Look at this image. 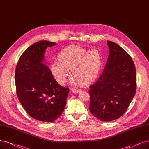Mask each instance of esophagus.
Here are the masks:
<instances>
[{"label":"esophagus","mask_w":149,"mask_h":149,"mask_svg":"<svg viewBox=\"0 0 149 149\" xmlns=\"http://www.w3.org/2000/svg\"><path fill=\"white\" fill-rule=\"evenodd\" d=\"M71 91L73 92H79L81 91V89H75V88H72L71 89Z\"/></svg>","instance_id":"esophagus-1"}]
</instances>
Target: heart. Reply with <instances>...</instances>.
<instances>
[{"label": "heart", "mask_w": 149, "mask_h": 149, "mask_svg": "<svg viewBox=\"0 0 149 149\" xmlns=\"http://www.w3.org/2000/svg\"><path fill=\"white\" fill-rule=\"evenodd\" d=\"M57 62L51 64L50 70L60 83H63L69 71L73 78L81 84L92 83L98 76L102 64V57L97 49L88 50L78 45H70L61 49L57 55Z\"/></svg>", "instance_id": "b5f03b06"}]
</instances>
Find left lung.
<instances>
[{
    "instance_id": "obj_1",
    "label": "left lung",
    "mask_w": 149,
    "mask_h": 149,
    "mask_svg": "<svg viewBox=\"0 0 149 149\" xmlns=\"http://www.w3.org/2000/svg\"><path fill=\"white\" fill-rule=\"evenodd\" d=\"M109 55L103 73L89 88V110L101 121L119 118L127 109L136 92L134 62L117 44L107 40Z\"/></svg>"
}]
</instances>
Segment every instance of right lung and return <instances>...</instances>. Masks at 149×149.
<instances>
[{
    "label": "right lung",
    "instance_id": "right-lung-1",
    "mask_svg": "<svg viewBox=\"0 0 149 149\" xmlns=\"http://www.w3.org/2000/svg\"><path fill=\"white\" fill-rule=\"evenodd\" d=\"M56 45L37 42L20 57L15 70V85L20 103L33 118L52 122L62 113L69 88L61 86L47 66L42 63L45 49Z\"/></svg>",
    "mask_w": 149,
    "mask_h": 149
}]
</instances>
